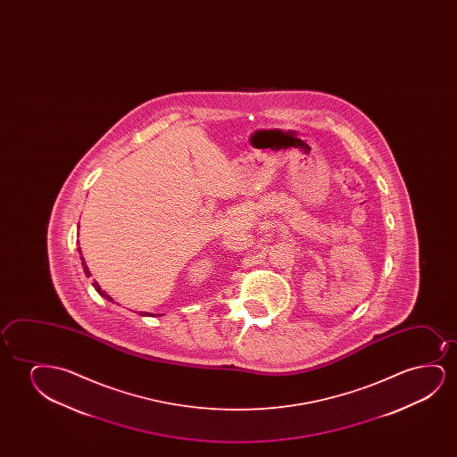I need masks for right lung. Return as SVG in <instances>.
Listing matches in <instances>:
<instances>
[{"instance_id": "1", "label": "right lung", "mask_w": 457, "mask_h": 457, "mask_svg": "<svg viewBox=\"0 0 457 457\" xmlns=\"http://www.w3.org/2000/svg\"><path fill=\"white\" fill-rule=\"evenodd\" d=\"M78 251H79V253H81V248H78ZM81 261H82V269H84V273H86V276H92L90 275V271H88V269H87V265H86V262H84V257L81 256ZM92 286H94L95 287V290H96V292H98V294L101 295V296H103V298H106V300H109V301H112V298H111V296H109V295L106 294V292H104V290H101V287H100V284H98V282L95 281L94 284H92ZM113 303V301H112ZM140 315H148V313H144V312H140Z\"/></svg>"}]
</instances>
